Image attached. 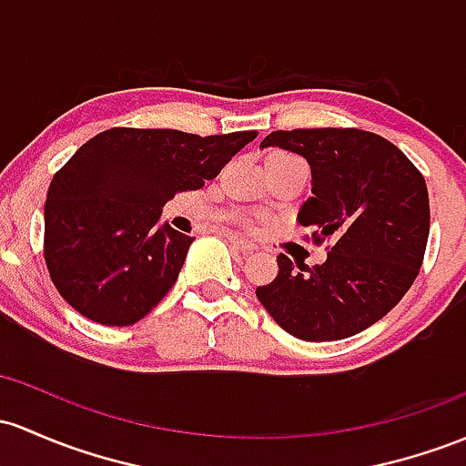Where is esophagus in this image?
<instances>
[{"label": "esophagus", "mask_w": 466, "mask_h": 466, "mask_svg": "<svg viewBox=\"0 0 466 466\" xmlns=\"http://www.w3.org/2000/svg\"><path fill=\"white\" fill-rule=\"evenodd\" d=\"M229 245H232L234 249H238V252H252L254 249V243L245 241L241 237H229Z\"/></svg>", "instance_id": "obj_1"}]
</instances>
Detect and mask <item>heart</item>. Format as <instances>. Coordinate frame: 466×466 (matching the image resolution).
Segmentation results:
<instances>
[{"label":"heart","mask_w":466,"mask_h":466,"mask_svg":"<svg viewBox=\"0 0 466 466\" xmlns=\"http://www.w3.org/2000/svg\"><path fill=\"white\" fill-rule=\"evenodd\" d=\"M283 157H288V155H283Z\"/></svg>","instance_id":"heart-1"}]
</instances>
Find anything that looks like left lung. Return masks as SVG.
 <instances>
[{
    "label": "left lung",
    "mask_w": 466,
    "mask_h": 466,
    "mask_svg": "<svg viewBox=\"0 0 466 466\" xmlns=\"http://www.w3.org/2000/svg\"><path fill=\"white\" fill-rule=\"evenodd\" d=\"M260 147L296 152L311 167V197L299 212L331 241L323 265L279 254V276L258 300L300 340H342L400 303L416 280L429 237V194L409 158L374 132L356 127L276 130Z\"/></svg>",
    "instance_id": "1"
}]
</instances>
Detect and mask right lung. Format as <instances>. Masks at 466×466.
<instances>
[{
    "instance_id": "add662e5",
    "label": "right lung",
    "mask_w": 466,
    "mask_h": 466,
    "mask_svg": "<svg viewBox=\"0 0 466 466\" xmlns=\"http://www.w3.org/2000/svg\"><path fill=\"white\" fill-rule=\"evenodd\" d=\"M257 132L198 137L112 127L53 177L44 257L64 300L110 327L135 325L177 283L194 238L161 223L177 192L198 190Z\"/></svg>"
}]
</instances>
